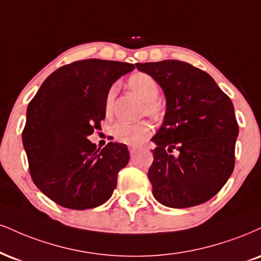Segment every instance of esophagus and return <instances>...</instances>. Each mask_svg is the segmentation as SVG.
Returning <instances> with one entry per match:
<instances>
[{"instance_id":"1","label":"esophagus","mask_w":261,"mask_h":261,"mask_svg":"<svg viewBox=\"0 0 261 261\" xmlns=\"http://www.w3.org/2000/svg\"><path fill=\"white\" fill-rule=\"evenodd\" d=\"M128 152H130V154L134 156L137 152H139V148H137V147H128Z\"/></svg>"}]
</instances>
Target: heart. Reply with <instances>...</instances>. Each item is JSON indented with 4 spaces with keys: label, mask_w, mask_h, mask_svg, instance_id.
Wrapping results in <instances>:
<instances>
[{
    "label": "heart",
    "mask_w": 261,
    "mask_h": 261,
    "mask_svg": "<svg viewBox=\"0 0 261 261\" xmlns=\"http://www.w3.org/2000/svg\"><path fill=\"white\" fill-rule=\"evenodd\" d=\"M128 89L136 93L144 102V112L154 118H162L164 114V107L158 99L159 96V84L152 75L137 71L131 75L127 79ZM117 85H112L107 91L105 99V109L108 114L112 111L113 103H114L115 95H117ZM111 134L115 141L120 143L137 146L146 141L152 134V125L148 121L142 120L139 122H125L118 121L113 125Z\"/></svg>",
    "instance_id": "b5f03b06"
}]
</instances>
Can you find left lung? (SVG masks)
Returning <instances> with one entry per match:
<instances>
[{"instance_id": "obj_1", "label": "left lung", "mask_w": 261, "mask_h": 261, "mask_svg": "<svg viewBox=\"0 0 261 261\" xmlns=\"http://www.w3.org/2000/svg\"><path fill=\"white\" fill-rule=\"evenodd\" d=\"M136 68L152 75L166 97L164 122L152 139L153 196L169 208L205 203L234 168L238 124L232 100L209 74L186 62L137 63Z\"/></svg>"}]
</instances>
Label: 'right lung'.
<instances>
[{
    "mask_svg": "<svg viewBox=\"0 0 261 261\" xmlns=\"http://www.w3.org/2000/svg\"><path fill=\"white\" fill-rule=\"evenodd\" d=\"M134 69L102 59L73 62L53 71L30 100L21 137L31 178L61 206L91 209L112 197L130 153L117 142L97 149L87 137L106 118L107 91Z\"/></svg>",
    "mask_w": 261,
    "mask_h": 261,
    "instance_id": "obj_1",
    "label": "right lung"
}]
</instances>
